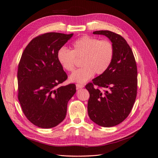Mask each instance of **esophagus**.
Returning a JSON list of instances; mask_svg holds the SVG:
<instances>
[{
    "mask_svg": "<svg viewBox=\"0 0 158 158\" xmlns=\"http://www.w3.org/2000/svg\"><path fill=\"white\" fill-rule=\"evenodd\" d=\"M76 89H80V88H82L84 87V85L83 84H76Z\"/></svg>",
    "mask_w": 158,
    "mask_h": 158,
    "instance_id": "1",
    "label": "esophagus"
}]
</instances>
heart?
<instances>
[{"label":"heart","instance_id":"b5f03b06","mask_svg":"<svg viewBox=\"0 0 158 158\" xmlns=\"http://www.w3.org/2000/svg\"><path fill=\"white\" fill-rule=\"evenodd\" d=\"M113 56L114 47L111 42L89 35L76 40L72 44V51L61 47L56 52L58 63L68 72L74 70L76 59L82 58L80 65L82 67L70 76L71 82L77 83L86 82L94 74H103L111 65Z\"/></svg>","mask_w":158,"mask_h":158}]
</instances>
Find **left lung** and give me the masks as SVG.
I'll return each mask as SVG.
<instances>
[{
	"mask_svg": "<svg viewBox=\"0 0 158 158\" xmlns=\"http://www.w3.org/2000/svg\"><path fill=\"white\" fill-rule=\"evenodd\" d=\"M93 33L111 40L114 56L108 69L85 85L89 93L88 113L97 125L111 127L122 123L133 107L137 94V66L132 51L122 36L108 30ZM100 88L106 90L103 92Z\"/></svg>",
	"mask_w": 158,
	"mask_h": 158,
	"instance_id": "left-lung-1",
	"label": "left lung"
}]
</instances>
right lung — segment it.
Listing matches in <instances>:
<instances>
[{"label": "right lung", "instance_id": "1", "mask_svg": "<svg viewBox=\"0 0 158 158\" xmlns=\"http://www.w3.org/2000/svg\"><path fill=\"white\" fill-rule=\"evenodd\" d=\"M50 32L37 36L22 52L18 69V98L25 116L43 128L58 125L66 114L76 85L60 86L68 76L56 59V52L73 37Z\"/></svg>", "mask_w": 158, "mask_h": 158}]
</instances>
